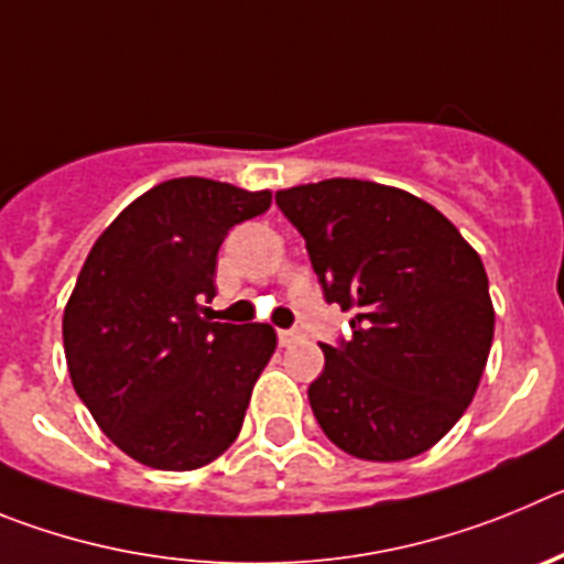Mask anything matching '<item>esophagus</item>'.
<instances>
[{
	"label": "esophagus",
	"mask_w": 564,
	"mask_h": 564,
	"mask_svg": "<svg viewBox=\"0 0 564 564\" xmlns=\"http://www.w3.org/2000/svg\"><path fill=\"white\" fill-rule=\"evenodd\" d=\"M301 339H303V332H297V328H281V332H278V343H281L283 348H286V345L301 343Z\"/></svg>",
	"instance_id": "esophagus-1"
}]
</instances>
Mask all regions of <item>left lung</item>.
<instances>
[{
	"label": "left lung",
	"mask_w": 564,
	"mask_h": 564,
	"mask_svg": "<svg viewBox=\"0 0 564 564\" xmlns=\"http://www.w3.org/2000/svg\"><path fill=\"white\" fill-rule=\"evenodd\" d=\"M306 238L351 339L319 345L308 384L323 433L362 460H408L469 408L495 337L484 261L433 205L399 187L323 180L275 194Z\"/></svg>",
	"instance_id": "left-lung-1"
}]
</instances>
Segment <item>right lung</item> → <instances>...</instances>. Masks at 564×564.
Returning a JSON list of instances; mask_svg holds the SVG:
<instances>
[{
	"instance_id": "right-lung-1",
	"label": "right lung",
	"mask_w": 564,
	"mask_h": 564,
	"mask_svg": "<svg viewBox=\"0 0 564 564\" xmlns=\"http://www.w3.org/2000/svg\"><path fill=\"white\" fill-rule=\"evenodd\" d=\"M270 202V191L169 180L86 256L64 308L69 379L111 444L151 469H199L241 433L275 328L213 323L205 303L230 227Z\"/></svg>"
}]
</instances>
